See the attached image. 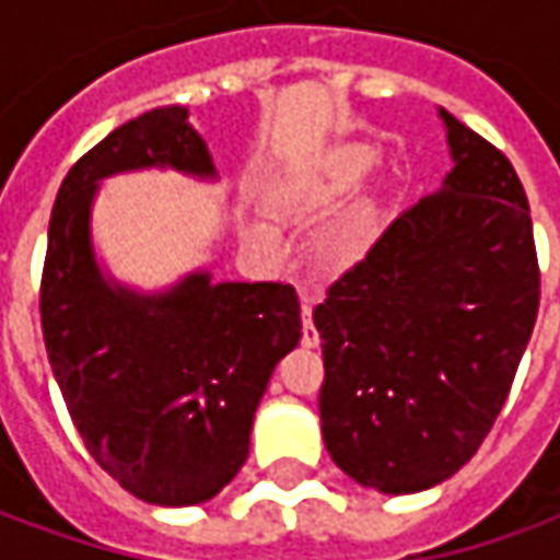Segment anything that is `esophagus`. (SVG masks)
<instances>
[{
  "label": "esophagus",
  "instance_id": "esophagus-1",
  "mask_svg": "<svg viewBox=\"0 0 560 560\" xmlns=\"http://www.w3.org/2000/svg\"><path fill=\"white\" fill-rule=\"evenodd\" d=\"M303 345L305 348H317L320 345V332L312 324V305L303 303Z\"/></svg>",
  "mask_w": 560,
  "mask_h": 560
}]
</instances>
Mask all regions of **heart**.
I'll list each match as a JSON object with an SVG mask.
<instances>
[{"mask_svg":"<svg viewBox=\"0 0 560 560\" xmlns=\"http://www.w3.org/2000/svg\"><path fill=\"white\" fill-rule=\"evenodd\" d=\"M375 167V155L365 147H341L329 152L327 159L317 161L312 171L296 176L291 185L279 191V207H284L293 215H320L339 207L341 200L353 195L363 179ZM377 212L372 203H357L351 207L336 228L324 240V257L329 267L345 269L363 260L365 252L375 243Z\"/></svg>","mask_w":560,"mask_h":560,"instance_id":"obj_1","label":"heart"}]
</instances>
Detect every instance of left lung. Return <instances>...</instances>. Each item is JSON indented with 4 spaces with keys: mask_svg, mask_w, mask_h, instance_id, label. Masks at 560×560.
<instances>
[{
    "mask_svg": "<svg viewBox=\"0 0 560 560\" xmlns=\"http://www.w3.org/2000/svg\"><path fill=\"white\" fill-rule=\"evenodd\" d=\"M456 167L329 284L320 429L348 477L420 492L492 432L540 308L525 188L489 140L441 110Z\"/></svg>",
    "mask_w": 560,
    "mask_h": 560,
    "instance_id": "left-lung-1",
    "label": "left lung"
}]
</instances>
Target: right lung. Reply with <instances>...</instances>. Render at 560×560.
<instances>
[{
	"instance_id": "right-lung-1",
	"label": "right lung",
	"mask_w": 560,
	"mask_h": 560,
	"mask_svg": "<svg viewBox=\"0 0 560 560\" xmlns=\"http://www.w3.org/2000/svg\"><path fill=\"white\" fill-rule=\"evenodd\" d=\"M185 107H159L110 131L59 185L42 272V329L56 384L90 456L122 489L161 506L209 501L236 477L281 357L303 336L281 281L188 276L164 296L110 288L90 248L102 176L149 164L212 176Z\"/></svg>"
}]
</instances>
